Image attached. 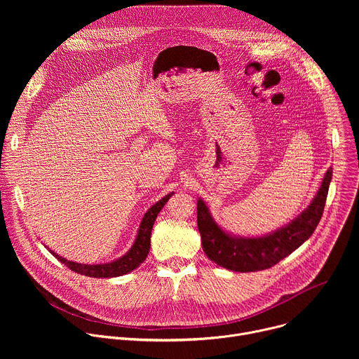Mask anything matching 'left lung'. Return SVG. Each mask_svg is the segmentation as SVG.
I'll return each mask as SVG.
<instances>
[{"label":"left lung","instance_id":"left-lung-1","mask_svg":"<svg viewBox=\"0 0 359 359\" xmlns=\"http://www.w3.org/2000/svg\"><path fill=\"white\" fill-rule=\"evenodd\" d=\"M331 179L332 168L327 170L321 187L309 208L288 224L257 237L236 236L222 229L213 219L208 204L198 197L197 227L203 251L217 266L237 273L262 271L276 266L313 236L324 212Z\"/></svg>","mask_w":359,"mask_h":359}]
</instances>
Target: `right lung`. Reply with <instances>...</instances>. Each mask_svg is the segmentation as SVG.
Wrapping results in <instances>:
<instances>
[{
    "mask_svg": "<svg viewBox=\"0 0 359 359\" xmlns=\"http://www.w3.org/2000/svg\"><path fill=\"white\" fill-rule=\"evenodd\" d=\"M173 194H175L173 191L169 193L162 200L153 204V206L144 213V216L139 224L137 234H136V238H135L132 247L129 248V251H126L122 255V257H119L114 262L102 263V264H81V263L69 262V260L61 257V255H58L53 250H49V252H53L54 257L58 259L62 264H65L69 270H72L78 274L86 276V277L112 278V277L125 276V274L133 271L135 269H137L146 260L147 254H149V248H150V234H151L153 224H155V220H156L159 212L163 209L166 201Z\"/></svg>",
    "mask_w": 359,
    "mask_h": 359,
    "instance_id": "1",
    "label": "right lung"
}]
</instances>
